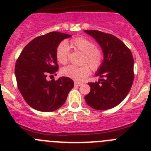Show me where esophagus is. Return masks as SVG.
<instances>
[{"mask_svg":"<svg viewBox=\"0 0 151 151\" xmlns=\"http://www.w3.org/2000/svg\"><path fill=\"white\" fill-rule=\"evenodd\" d=\"M74 85H76V86H81V85H82V82H76V81H75Z\"/></svg>","mask_w":151,"mask_h":151,"instance_id":"esophagus-1","label":"esophagus"}]
</instances>
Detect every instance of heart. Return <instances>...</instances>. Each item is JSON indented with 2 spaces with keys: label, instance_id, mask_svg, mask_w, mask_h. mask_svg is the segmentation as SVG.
<instances>
[{
  "label": "heart",
  "instance_id": "heart-1",
  "mask_svg": "<svg viewBox=\"0 0 151 151\" xmlns=\"http://www.w3.org/2000/svg\"><path fill=\"white\" fill-rule=\"evenodd\" d=\"M71 45L73 48L84 54L82 66H67L63 68L61 73L64 76L70 78L75 81H82L90 74V69L96 71L102 63V52L96 47L95 44L86 38H76L72 40ZM69 57V47L66 42H61L56 50V58L60 64H66Z\"/></svg>",
  "mask_w": 151,
  "mask_h": 151
}]
</instances>
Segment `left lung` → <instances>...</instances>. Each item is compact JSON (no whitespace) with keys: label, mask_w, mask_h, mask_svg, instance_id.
Returning <instances> with one entry per match:
<instances>
[{"label":"left lung","mask_w":151,"mask_h":151,"mask_svg":"<svg viewBox=\"0 0 151 151\" xmlns=\"http://www.w3.org/2000/svg\"><path fill=\"white\" fill-rule=\"evenodd\" d=\"M101 46L104 60L95 75L98 82H90L85 97L94 110H109L119 105L129 94L134 80V60L131 50L116 36L97 30H85Z\"/></svg>","instance_id":"left-lung-1"}]
</instances>
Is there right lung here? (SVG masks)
<instances>
[{"mask_svg": "<svg viewBox=\"0 0 151 151\" xmlns=\"http://www.w3.org/2000/svg\"><path fill=\"white\" fill-rule=\"evenodd\" d=\"M72 35L52 32L34 38L23 48L16 63L18 88L28 104L41 112H52L63 106L74 82L68 77L46 79L58 70L56 50L63 40Z\"/></svg>", "mask_w": 151, "mask_h": 151, "instance_id": "obj_1", "label": "right lung"}]
</instances>
